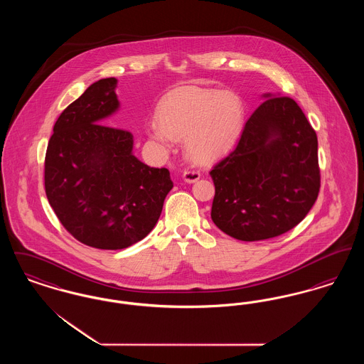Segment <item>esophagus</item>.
Wrapping results in <instances>:
<instances>
[{
  "instance_id": "esophagus-1",
  "label": "esophagus",
  "mask_w": 364,
  "mask_h": 364,
  "mask_svg": "<svg viewBox=\"0 0 364 364\" xmlns=\"http://www.w3.org/2000/svg\"><path fill=\"white\" fill-rule=\"evenodd\" d=\"M183 178L187 181V183H195L200 178V172L198 169H187L184 174H183Z\"/></svg>"
}]
</instances>
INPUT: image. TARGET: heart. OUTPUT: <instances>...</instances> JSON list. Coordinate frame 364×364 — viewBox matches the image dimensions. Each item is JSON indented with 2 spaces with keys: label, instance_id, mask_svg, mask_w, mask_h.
I'll return each instance as SVG.
<instances>
[{
  "label": "heart",
  "instance_id": "heart-1",
  "mask_svg": "<svg viewBox=\"0 0 364 364\" xmlns=\"http://www.w3.org/2000/svg\"><path fill=\"white\" fill-rule=\"evenodd\" d=\"M242 106L232 92L187 87L166 95L158 106V122L149 135L168 149L184 138L186 151L196 162H210L228 153L240 136Z\"/></svg>",
  "mask_w": 364,
  "mask_h": 364
}]
</instances>
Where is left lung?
I'll return each mask as SVG.
<instances>
[{
	"instance_id": "obj_1",
	"label": "left lung",
	"mask_w": 364,
	"mask_h": 364,
	"mask_svg": "<svg viewBox=\"0 0 364 364\" xmlns=\"http://www.w3.org/2000/svg\"><path fill=\"white\" fill-rule=\"evenodd\" d=\"M211 220L242 242L279 236L311 210L321 188L318 139L289 97L266 100L235 150L213 166Z\"/></svg>"
}]
</instances>
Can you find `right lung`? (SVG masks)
<instances>
[{
  "label": "right lung",
  "mask_w": 364,
  "mask_h": 364,
  "mask_svg": "<svg viewBox=\"0 0 364 364\" xmlns=\"http://www.w3.org/2000/svg\"><path fill=\"white\" fill-rule=\"evenodd\" d=\"M114 77L101 79L64 109L45 156V190L70 235L100 250H122L156 226L173 183L166 168L132 154L129 131L106 124L117 107Z\"/></svg>",
  "instance_id": "right-lung-1"
}]
</instances>
